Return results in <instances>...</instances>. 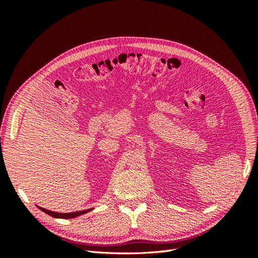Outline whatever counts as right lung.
Returning <instances> with one entry per match:
<instances>
[{"label": "right lung", "mask_w": 258, "mask_h": 258, "mask_svg": "<svg viewBox=\"0 0 258 258\" xmlns=\"http://www.w3.org/2000/svg\"><path fill=\"white\" fill-rule=\"evenodd\" d=\"M38 209L42 210L43 212H45L46 214H48L52 217H56V218H74L76 216H80L82 214H85L89 212L92 209H88V210H83V211H76V212H70V213H59V212H53V211L47 210V209H44L42 207H38Z\"/></svg>", "instance_id": "1"}]
</instances>
